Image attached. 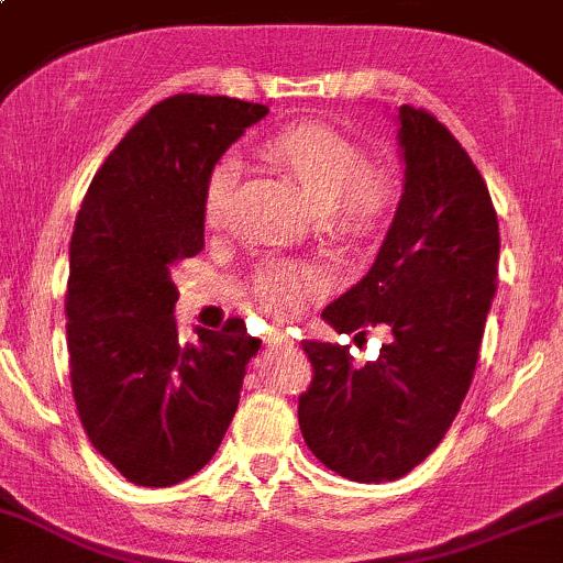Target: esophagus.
Wrapping results in <instances>:
<instances>
[{
  "mask_svg": "<svg viewBox=\"0 0 563 563\" xmlns=\"http://www.w3.org/2000/svg\"><path fill=\"white\" fill-rule=\"evenodd\" d=\"M267 342L272 344V347H291V336H288V333H283V331H272L269 336H267Z\"/></svg>",
  "mask_w": 563,
  "mask_h": 563,
  "instance_id": "esophagus-1",
  "label": "esophagus"
}]
</instances>
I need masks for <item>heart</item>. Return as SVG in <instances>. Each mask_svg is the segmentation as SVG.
I'll use <instances>...</instances> for the list:
<instances>
[{
  "label": "heart",
  "instance_id": "heart-1",
  "mask_svg": "<svg viewBox=\"0 0 563 563\" xmlns=\"http://www.w3.org/2000/svg\"><path fill=\"white\" fill-rule=\"evenodd\" d=\"M305 197L307 208L339 238H368L390 219L398 189L387 173L342 133L323 125H299L272 135L264 146ZM238 178L234 159H219L202 187V221L221 224ZM262 305L275 314H294L305 299L318 294V275L296 264H267L256 277Z\"/></svg>",
  "mask_w": 563,
  "mask_h": 563
}]
</instances>
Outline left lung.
I'll list each match as a JSON object with an SVG mask.
<instances>
[{"label": "left lung", "mask_w": 563, "mask_h": 563, "mask_svg": "<svg viewBox=\"0 0 563 563\" xmlns=\"http://www.w3.org/2000/svg\"><path fill=\"white\" fill-rule=\"evenodd\" d=\"M404 195L376 262L323 310L339 333L390 331L374 361L305 342L312 382L299 395L310 452L357 484L411 473L443 441L471 390L497 291L499 224L489 189L430 111L398 109Z\"/></svg>", "instance_id": "obj_1"}]
</instances>
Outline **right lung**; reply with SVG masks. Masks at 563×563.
Wrapping results in <instances>:
<instances>
[{
  "mask_svg": "<svg viewBox=\"0 0 563 563\" xmlns=\"http://www.w3.org/2000/svg\"><path fill=\"white\" fill-rule=\"evenodd\" d=\"M262 103L178 92L141 117L92 176L74 221L66 344L79 422L135 486L211 462L262 339L240 318L178 344L173 269L206 245L202 187Z\"/></svg>",
  "mask_w": 563,
  "mask_h": 563,
  "instance_id": "right-lung-1",
  "label": "right lung"
}]
</instances>
